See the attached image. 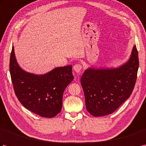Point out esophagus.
<instances>
[{"instance_id": "esophagus-1", "label": "esophagus", "mask_w": 146, "mask_h": 146, "mask_svg": "<svg viewBox=\"0 0 146 146\" xmlns=\"http://www.w3.org/2000/svg\"><path fill=\"white\" fill-rule=\"evenodd\" d=\"M82 66L80 64H76L75 65H74L73 66V70L75 71L76 73H78L80 72V71L82 70Z\"/></svg>"}]
</instances>
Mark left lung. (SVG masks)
Listing matches in <instances>:
<instances>
[{
	"instance_id": "1",
	"label": "left lung",
	"mask_w": 146,
	"mask_h": 146,
	"mask_svg": "<svg viewBox=\"0 0 146 146\" xmlns=\"http://www.w3.org/2000/svg\"><path fill=\"white\" fill-rule=\"evenodd\" d=\"M138 68L135 45L129 60L119 66L87 68L80 82L88 112L94 117H101L115 111L131 96Z\"/></svg>"
}]
</instances>
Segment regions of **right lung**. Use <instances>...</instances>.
<instances>
[{
  "label": "right lung",
  "mask_w": 146,
  "mask_h": 146,
  "mask_svg": "<svg viewBox=\"0 0 146 146\" xmlns=\"http://www.w3.org/2000/svg\"><path fill=\"white\" fill-rule=\"evenodd\" d=\"M9 67L15 94L24 107L46 118L60 112L64 90L74 79L71 65L42 75L27 72L19 65L12 46Z\"/></svg>",
  "instance_id": "obj_1"
}]
</instances>
